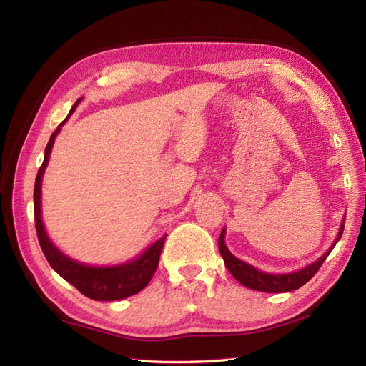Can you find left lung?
<instances>
[{"label": "left lung", "instance_id": "obj_1", "mask_svg": "<svg viewBox=\"0 0 366 366\" xmlns=\"http://www.w3.org/2000/svg\"><path fill=\"white\" fill-rule=\"evenodd\" d=\"M343 229H345V220L341 222L338 236L329 250L325 252L320 259L310 264V266H305L300 270L291 272V274H267V272H261L256 267L250 266V264H247L245 261L237 259L236 256L228 250L227 244H224V232H227L224 228L220 232L219 248H220L222 258L224 261V266H227L229 274L234 277L239 283L250 287V290L262 291V292H290L294 290H299L300 286H303L308 280H312L315 277L316 272L322 266L325 258H327L330 252L333 250V247L337 245L341 234H343Z\"/></svg>", "mask_w": 366, "mask_h": 366}]
</instances>
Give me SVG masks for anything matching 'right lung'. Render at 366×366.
<instances>
[{
  "label": "right lung",
  "mask_w": 366,
  "mask_h": 366,
  "mask_svg": "<svg viewBox=\"0 0 366 366\" xmlns=\"http://www.w3.org/2000/svg\"><path fill=\"white\" fill-rule=\"evenodd\" d=\"M80 102V100H79ZM76 102V104H79ZM76 104L72 107L71 113L67 114L66 121L72 112L76 108ZM61 122V126L66 122ZM61 126L53 132L50 137V142L45 147L44 163L37 171L36 184H34V222H36V231L37 239L41 244L42 252L45 254L46 261L51 266L54 272L63 277L66 282L74 285L76 290L86 297L92 300H121L126 299L129 295H134L139 292L143 287L147 286L151 282L152 275L155 274V269L159 266L160 253L163 244H165L167 234L162 236L159 240H155L146 250L138 256V258L132 259L129 262L118 264V266H108V267H94L86 266L79 261H74L66 256L63 252H59L51 240L46 236V231L42 223V211H41V189H42V176L45 173V168L49 165L50 152L54 143V138L59 134Z\"/></svg>",
  "instance_id": "1"
}]
</instances>
